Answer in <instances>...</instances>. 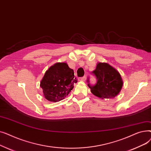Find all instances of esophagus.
Wrapping results in <instances>:
<instances>
[{
    "mask_svg": "<svg viewBox=\"0 0 151 151\" xmlns=\"http://www.w3.org/2000/svg\"><path fill=\"white\" fill-rule=\"evenodd\" d=\"M78 80L81 81H86V77L84 76V77H82V78H79Z\"/></svg>",
    "mask_w": 151,
    "mask_h": 151,
    "instance_id": "obj_1",
    "label": "esophagus"
}]
</instances>
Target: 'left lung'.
Instances as JSON below:
<instances>
[{
    "instance_id": "8db88e82",
    "label": "left lung",
    "mask_w": 151,
    "mask_h": 151,
    "mask_svg": "<svg viewBox=\"0 0 151 151\" xmlns=\"http://www.w3.org/2000/svg\"><path fill=\"white\" fill-rule=\"evenodd\" d=\"M92 73L97 77L96 86H88L95 96L100 99H114L119 93L123 81L119 72L106 62H98Z\"/></svg>"
}]
</instances>
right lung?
<instances>
[{
	"mask_svg": "<svg viewBox=\"0 0 151 151\" xmlns=\"http://www.w3.org/2000/svg\"><path fill=\"white\" fill-rule=\"evenodd\" d=\"M77 81L73 70L67 63L58 62L46 71L40 86L46 99L57 102L68 96Z\"/></svg>",
	"mask_w": 151,
	"mask_h": 151,
	"instance_id": "right-lung-1",
	"label": "right lung"
}]
</instances>
